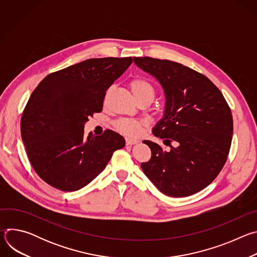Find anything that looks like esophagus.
I'll return each instance as SVG.
<instances>
[{"mask_svg":"<svg viewBox=\"0 0 257 257\" xmlns=\"http://www.w3.org/2000/svg\"><path fill=\"white\" fill-rule=\"evenodd\" d=\"M125 141H126V144H127V145H132V144H136V143L139 142L138 140H136V139H131V138H126Z\"/></svg>","mask_w":257,"mask_h":257,"instance_id":"esophagus-1","label":"esophagus"}]
</instances>
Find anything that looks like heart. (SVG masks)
<instances>
[{
	"label": "heart",
	"mask_w": 257,
	"mask_h": 257,
	"mask_svg": "<svg viewBox=\"0 0 257 257\" xmlns=\"http://www.w3.org/2000/svg\"><path fill=\"white\" fill-rule=\"evenodd\" d=\"M129 85L137 101H141L144 99H149L152 101L156 95V89L154 84L146 78H143V77L133 78L130 81ZM146 125L148 124H146V122L143 120L120 119L115 123V128L126 136L137 137L142 133Z\"/></svg>",
	"instance_id": "b5f03b06"
}]
</instances>
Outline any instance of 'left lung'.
I'll return each instance as SVG.
<instances>
[{
	"label": "left lung",
	"instance_id": "8db88e82",
	"mask_svg": "<svg viewBox=\"0 0 257 257\" xmlns=\"http://www.w3.org/2000/svg\"><path fill=\"white\" fill-rule=\"evenodd\" d=\"M133 59L165 90V116L153 133L171 148L165 152L158 143L144 140L152 158L141 163V169L168 196L195 194L210 184L227 162L233 135L231 108L221 90L201 73L169 60Z\"/></svg>",
	"mask_w": 257,
	"mask_h": 257
}]
</instances>
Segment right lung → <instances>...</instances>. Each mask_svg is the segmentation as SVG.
Wrapping results in <instances>:
<instances>
[{
	"label": "right lung",
	"mask_w": 257,
	"mask_h": 257,
	"mask_svg": "<svg viewBox=\"0 0 257 257\" xmlns=\"http://www.w3.org/2000/svg\"><path fill=\"white\" fill-rule=\"evenodd\" d=\"M132 58L88 59L51 73L31 93L20 129L28 160L50 186L72 192L91 182L125 139L115 131L84 137V124L100 113L105 90Z\"/></svg>",
	"instance_id": "add662e5"
}]
</instances>
